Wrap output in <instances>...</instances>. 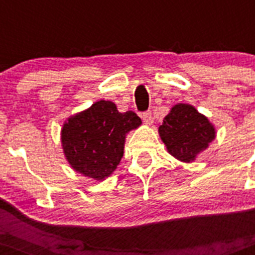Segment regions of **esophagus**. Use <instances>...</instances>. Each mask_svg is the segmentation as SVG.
<instances>
[{"label": "esophagus", "instance_id": "34e87169", "mask_svg": "<svg viewBox=\"0 0 255 255\" xmlns=\"http://www.w3.org/2000/svg\"><path fill=\"white\" fill-rule=\"evenodd\" d=\"M141 119H143V123L145 124V125H152L153 124V115L150 111L144 112V114L141 115Z\"/></svg>", "mask_w": 255, "mask_h": 255}]
</instances>
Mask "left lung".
I'll return each mask as SVG.
<instances>
[{"label":"left lung","instance_id":"obj_1","mask_svg":"<svg viewBox=\"0 0 255 255\" xmlns=\"http://www.w3.org/2000/svg\"><path fill=\"white\" fill-rule=\"evenodd\" d=\"M161 140L172 157L190 163L216 139V128L194 106L177 103L158 128Z\"/></svg>","mask_w":255,"mask_h":255}]
</instances>
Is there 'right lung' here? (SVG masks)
I'll return each mask as SVG.
<instances>
[{
  "label": "right lung",
  "mask_w": 255,
  "mask_h": 255,
  "mask_svg": "<svg viewBox=\"0 0 255 255\" xmlns=\"http://www.w3.org/2000/svg\"><path fill=\"white\" fill-rule=\"evenodd\" d=\"M141 125L132 111L121 114L111 101H97L67 117L61 129V147L70 167L83 176L103 181L120 164L126 135Z\"/></svg>",
  "instance_id": "1"
}]
</instances>
